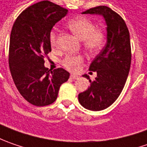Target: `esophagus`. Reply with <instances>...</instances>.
Masks as SVG:
<instances>
[{
  "label": "esophagus",
  "mask_w": 147,
  "mask_h": 147,
  "mask_svg": "<svg viewBox=\"0 0 147 147\" xmlns=\"http://www.w3.org/2000/svg\"><path fill=\"white\" fill-rule=\"evenodd\" d=\"M70 77H71V79H73V80H76V79H78V78H79V76H76V75H72V74L71 75V76H70Z\"/></svg>",
  "instance_id": "34e87169"
}]
</instances>
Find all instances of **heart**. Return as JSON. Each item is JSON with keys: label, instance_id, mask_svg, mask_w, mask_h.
Segmentation results:
<instances>
[{"label": "heart", "instance_id": "b5f03b06", "mask_svg": "<svg viewBox=\"0 0 147 147\" xmlns=\"http://www.w3.org/2000/svg\"><path fill=\"white\" fill-rule=\"evenodd\" d=\"M67 27L76 37L81 39L84 48L90 53L100 50L105 41V34L101 29L95 28L94 24L85 17H78L67 23ZM50 43L55 46L57 34L52 31L49 36ZM83 61V57L79 55H68L63 60L64 67L70 71H76Z\"/></svg>", "mask_w": 147, "mask_h": 147}]
</instances>
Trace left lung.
<instances>
[{
    "label": "left lung",
    "instance_id": "left-lung-1",
    "mask_svg": "<svg viewBox=\"0 0 147 147\" xmlns=\"http://www.w3.org/2000/svg\"><path fill=\"white\" fill-rule=\"evenodd\" d=\"M81 14L99 15L105 20L107 42L105 47L95 57L90 71H96L97 76L90 82L78 99L86 109L100 111L105 109L118 99L124 87L131 66V44L129 31L123 18L109 7L100 5Z\"/></svg>",
    "mask_w": 147,
    "mask_h": 147
}]
</instances>
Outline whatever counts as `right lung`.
<instances>
[{"instance_id":"1","label":"right lung","mask_w":147,"mask_h":147,"mask_svg":"<svg viewBox=\"0 0 147 147\" xmlns=\"http://www.w3.org/2000/svg\"><path fill=\"white\" fill-rule=\"evenodd\" d=\"M68 13L58 5L42 1L18 16L10 38L9 66L19 92L35 106L53 104L70 73L62 68L48 70L44 56L51 52L49 36L55 24Z\"/></svg>"}]
</instances>
